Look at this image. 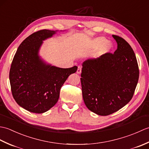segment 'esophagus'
I'll list each match as a JSON object with an SVG mask.
<instances>
[{
  "mask_svg": "<svg viewBox=\"0 0 149 149\" xmlns=\"http://www.w3.org/2000/svg\"><path fill=\"white\" fill-rule=\"evenodd\" d=\"M77 73L78 74H79L81 73V66H79L78 68H77Z\"/></svg>",
  "mask_w": 149,
  "mask_h": 149,
  "instance_id": "esophagus-1",
  "label": "esophagus"
}]
</instances>
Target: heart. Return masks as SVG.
I'll use <instances>...</instances> for the list:
<instances>
[{
	"mask_svg": "<svg viewBox=\"0 0 149 149\" xmlns=\"http://www.w3.org/2000/svg\"><path fill=\"white\" fill-rule=\"evenodd\" d=\"M91 47L94 49H100V52L106 54L110 52L113 48L112 43L108 42L106 38L98 37L93 40L91 42Z\"/></svg>",
	"mask_w": 149,
	"mask_h": 149,
	"instance_id": "obj_1",
	"label": "heart"
}]
</instances>
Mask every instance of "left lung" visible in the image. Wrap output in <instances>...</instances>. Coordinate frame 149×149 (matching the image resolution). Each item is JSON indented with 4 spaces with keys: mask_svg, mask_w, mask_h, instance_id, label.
<instances>
[{
    "mask_svg": "<svg viewBox=\"0 0 149 149\" xmlns=\"http://www.w3.org/2000/svg\"><path fill=\"white\" fill-rule=\"evenodd\" d=\"M114 54L106 53L83 63L81 86L85 105L107 116L125 106L133 96L139 79L136 58L130 45L118 36Z\"/></svg>",
    "mask_w": 149,
    "mask_h": 149,
    "instance_id": "obj_1",
    "label": "left lung"
}]
</instances>
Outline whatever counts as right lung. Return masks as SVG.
Instances as JSON below:
<instances>
[{
  "instance_id": "right-lung-1",
  "label": "right lung",
  "mask_w": 149,
  "mask_h": 149,
  "mask_svg": "<svg viewBox=\"0 0 149 149\" xmlns=\"http://www.w3.org/2000/svg\"><path fill=\"white\" fill-rule=\"evenodd\" d=\"M57 31L43 29L31 34L18 47L9 71L13 97L19 106L34 113H43L58 102L61 88L68 76L77 70L74 66L62 68L41 58L43 41Z\"/></svg>"
}]
</instances>
